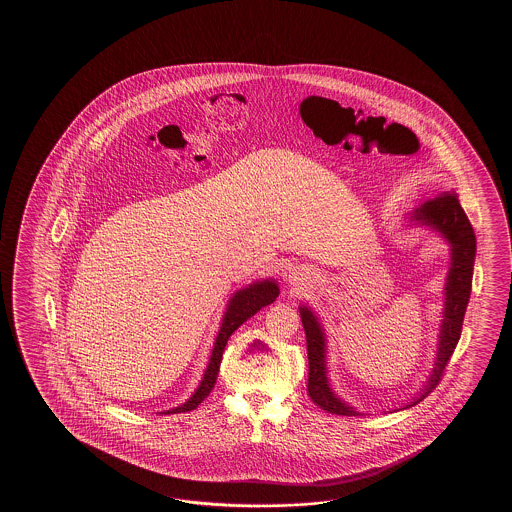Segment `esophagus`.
<instances>
[{
  "instance_id": "obj_1",
  "label": "esophagus",
  "mask_w": 512,
  "mask_h": 512,
  "mask_svg": "<svg viewBox=\"0 0 512 512\" xmlns=\"http://www.w3.org/2000/svg\"><path fill=\"white\" fill-rule=\"evenodd\" d=\"M289 278H291V282L293 283L298 282V280H300V272H293Z\"/></svg>"
}]
</instances>
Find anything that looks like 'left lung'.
Returning <instances> with one entry per match:
<instances>
[{"instance_id": "obj_1", "label": "left lung", "mask_w": 512, "mask_h": 512, "mask_svg": "<svg viewBox=\"0 0 512 512\" xmlns=\"http://www.w3.org/2000/svg\"><path fill=\"white\" fill-rule=\"evenodd\" d=\"M412 218L434 227L445 236L448 243L452 245V267L446 282L445 320L441 326L435 368L423 393L415 397L412 404L408 406L421 403L439 384L445 373L446 366L461 337L463 318H465L470 289H472L474 258H476V234L454 192H443L434 199H428L423 207L415 210ZM300 315H302L305 338H307V359H309L307 393L311 401L322 410H326L327 414L357 415V412H353V408H349L348 404L342 403L335 397V393L331 392L327 384L326 338L320 329V324L316 322V316L307 307H300Z\"/></svg>"}]
</instances>
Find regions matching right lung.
<instances>
[{"instance_id":"obj_1","label":"right lung","mask_w":512,"mask_h":512,"mask_svg":"<svg viewBox=\"0 0 512 512\" xmlns=\"http://www.w3.org/2000/svg\"><path fill=\"white\" fill-rule=\"evenodd\" d=\"M280 294V289L276 283L271 280L265 282L252 283L247 289H241L238 293L234 294V298L230 300L229 309L223 316V324L219 329L216 344L212 349V357L208 362L205 377L199 384L197 392L186 401L183 406H177L175 410H170L166 414H179V412H192L196 410L199 404L203 403L208 397V393L212 392L216 379H218L219 366H221V359H223V351L227 346V340L230 335L238 329V327L247 322L252 315H256L261 307L272 304L276 300V296Z\"/></svg>"}]
</instances>
